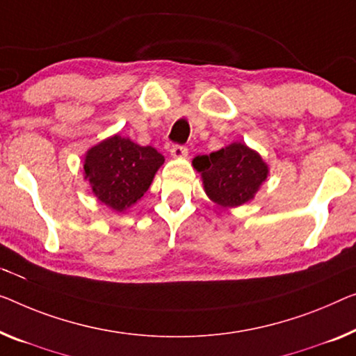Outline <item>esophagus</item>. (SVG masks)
<instances>
[{
    "instance_id": "1",
    "label": "esophagus",
    "mask_w": 356,
    "mask_h": 356,
    "mask_svg": "<svg viewBox=\"0 0 356 356\" xmlns=\"http://www.w3.org/2000/svg\"><path fill=\"white\" fill-rule=\"evenodd\" d=\"M171 156L172 158H185L187 156V153H188V150H187V147H184V145H172L171 147Z\"/></svg>"
}]
</instances>
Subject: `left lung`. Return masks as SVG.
<instances>
[{"instance_id":"left-lung-1","label":"left lung","mask_w":356,"mask_h":356,"mask_svg":"<svg viewBox=\"0 0 356 356\" xmlns=\"http://www.w3.org/2000/svg\"><path fill=\"white\" fill-rule=\"evenodd\" d=\"M192 164L201 174L208 198L225 209L254 200L270 172L264 158L243 142L195 156Z\"/></svg>"}]
</instances>
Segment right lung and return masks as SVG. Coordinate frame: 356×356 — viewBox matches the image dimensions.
I'll return each mask as SVG.
<instances>
[{"label":"right lung","mask_w":356,"mask_h":356,"mask_svg":"<svg viewBox=\"0 0 356 356\" xmlns=\"http://www.w3.org/2000/svg\"><path fill=\"white\" fill-rule=\"evenodd\" d=\"M163 163L164 156L153 147H140L115 134L89 148L83 160V174L100 203L123 212L150 188Z\"/></svg>","instance_id":"1"}]
</instances>
